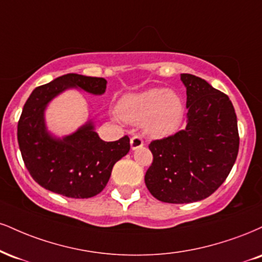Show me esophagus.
I'll use <instances>...</instances> for the list:
<instances>
[{
  "label": "esophagus",
  "instance_id": "1",
  "mask_svg": "<svg viewBox=\"0 0 262 262\" xmlns=\"http://www.w3.org/2000/svg\"><path fill=\"white\" fill-rule=\"evenodd\" d=\"M130 146L133 150L139 149V147L144 146V140L141 139V137H139V135H134L130 139Z\"/></svg>",
  "mask_w": 262,
  "mask_h": 262
}]
</instances>
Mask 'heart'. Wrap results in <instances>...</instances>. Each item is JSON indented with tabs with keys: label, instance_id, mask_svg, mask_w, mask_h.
<instances>
[{
	"label": "heart",
	"instance_id": "obj_1",
	"mask_svg": "<svg viewBox=\"0 0 262 262\" xmlns=\"http://www.w3.org/2000/svg\"><path fill=\"white\" fill-rule=\"evenodd\" d=\"M117 111L123 121L144 123L145 133L150 137L166 138L181 127L184 103L176 91L152 88L124 95L119 100Z\"/></svg>",
	"mask_w": 262,
	"mask_h": 262
}]
</instances>
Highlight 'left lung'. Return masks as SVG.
I'll return each mask as SVG.
<instances>
[{"label": "left lung", "mask_w": 262, "mask_h": 262, "mask_svg": "<svg viewBox=\"0 0 262 262\" xmlns=\"http://www.w3.org/2000/svg\"><path fill=\"white\" fill-rule=\"evenodd\" d=\"M187 88V127L154 140V161L145 184L163 203L189 204L210 196L226 181L239 149L237 116L226 94L193 74H181Z\"/></svg>", "instance_id": "obj_1"}]
</instances>
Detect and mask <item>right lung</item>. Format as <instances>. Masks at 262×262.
I'll use <instances>...</instances> for the list:
<instances>
[{
  "instance_id": "obj_1",
  "label": "right lung",
  "mask_w": 262,
  "mask_h": 262,
  "mask_svg": "<svg viewBox=\"0 0 262 262\" xmlns=\"http://www.w3.org/2000/svg\"><path fill=\"white\" fill-rule=\"evenodd\" d=\"M103 78L69 73L34 89L18 122V144L25 167L42 188L63 196L88 199L103 190L115 163L130 149L129 138L103 141L89 119L74 133L58 138L47 130L49 103L68 89L102 95Z\"/></svg>"
}]
</instances>
